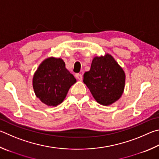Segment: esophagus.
I'll return each instance as SVG.
<instances>
[{
  "mask_svg": "<svg viewBox=\"0 0 159 159\" xmlns=\"http://www.w3.org/2000/svg\"><path fill=\"white\" fill-rule=\"evenodd\" d=\"M76 78L79 80H82L83 79V75L81 74H76Z\"/></svg>",
  "mask_w": 159,
  "mask_h": 159,
  "instance_id": "obj_1",
  "label": "esophagus"
}]
</instances>
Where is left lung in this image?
Masks as SVG:
<instances>
[{"label":"left lung","instance_id":"left-lung-1","mask_svg":"<svg viewBox=\"0 0 159 159\" xmlns=\"http://www.w3.org/2000/svg\"><path fill=\"white\" fill-rule=\"evenodd\" d=\"M94 99L100 104L109 106L120 99L125 85V73L111 55L96 56L92 60L90 70L83 75Z\"/></svg>","mask_w":159,"mask_h":159}]
</instances>
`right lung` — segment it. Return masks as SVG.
Returning <instances> with one entry per match:
<instances>
[{
    "instance_id": "obj_1",
    "label": "right lung",
    "mask_w": 159,
    "mask_h": 159,
    "mask_svg": "<svg viewBox=\"0 0 159 159\" xmlns=\"http://www.w3.org/2000/svg\"><path fill=\"white\" fill-rule=\"evenodd\" d=\"M76 79L67 69L61 58L44 60L34 74L33 86L37 98L48 106H56L67 96Z\"/></svg>"
}]
</instances>
